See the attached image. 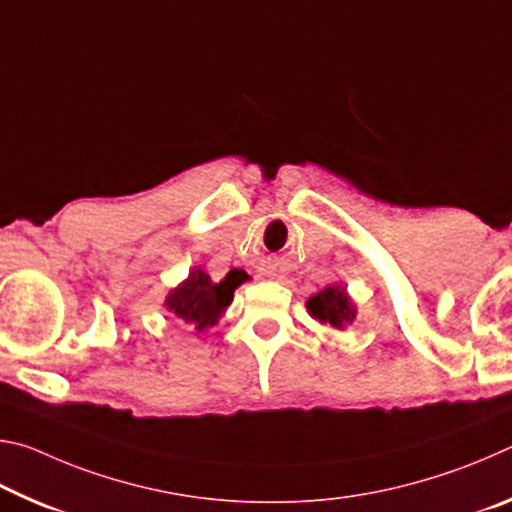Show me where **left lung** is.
Returning <instances> with one entry per match:
<instances>
[{
	"instance_id": "1",
	"label": "left lung",
	"mask_w": 512,
	"mask_h": 512,
	"mask_svg": "<svg viewBox=\"0 0 512 512\" xmlns=\"http://www.w3.org/2000/svg\"><path fill=\"white\" fill-rule=\"evenodd\" d=\"M307 309L320 323L332 325L336 329H345L357 318V307H354L348 291L341 284H334V287H327L316 293V296H311L307 300Z\"/></svg>"
}]
</instances>
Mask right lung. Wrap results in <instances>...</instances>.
I'll list each match as a JSON object with an SVG mask.
<instances>
[{
	"mask_svg": "<svg viewBox=\"0 0 512 512\" xmlns=\"http://www.w3.org/2000/svg\"><path fill=\"white\" fill-rule=\"evenodd\" d=\"M246 277L244 271H230L221 282H214L203 268H194L187 280L169 293L164 307L187 325H194L198 332H205L219 323L235 298V289L246 282Z\"/></svg>",
	"mask_w": 512,
	"mask_h": 512,
	"instance_id": "right-lung-1",
	"label": "right lung"
}]
</instances>
